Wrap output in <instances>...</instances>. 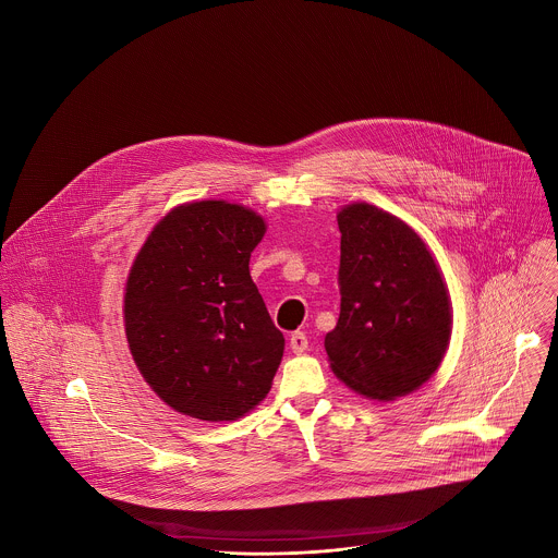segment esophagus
<instances>
[{
    "label": "esophagus",
    "mask_w": 558,
    "mask_h": 558,
    "mask_svg": "<svg viewBox=\"0 0 558 558\" xmlns=\"http://www.w3.org/2000/svg\"><path fill=\"white\" fill-rule=\"evenodd\" d=\"M289 349L295 353V355H302L306 349H308V340L304 333L295 331L291 338H289Z\"/></svg>",
    "instance_id": "1"
}]
</instances>
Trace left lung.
Here are the masks:
<instances>
[{"label": "left lung", "instance_id": "obj_1", "mask_svg": "<svg viewBox=\"0 0 558 558\" xmlns=\"http://www.w3.org/2000/svg\"><path fill=\"white\" fill-rule=\"evenodd\" d=\"M340 317L325 338L333 375L357 395L392 402L441 366L452 302L439 263L402 218L368 203L338 209Z\"/></svg>", "mask_w": 558, "mask_h": 558}]
</instances>
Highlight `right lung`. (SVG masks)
Segmentation results:
<instances>
[{"label": "right lung", "mask_w": 558, "mask_h": 558, "mask_svg": "<svg viewBox=\"0 0 558 558\" xmlns=\"http://www.w3.org/2000/svg\"><path fill=\"white\" fill-rule=\"evenodd\" d=\"M267 231L252 207L192 201L147 233L128 274L132 360L161 400L201 422H235L271 390L284 338L250 274Z\"/></svg>", "instance_id": "1"}]
</instances>
